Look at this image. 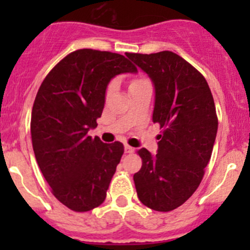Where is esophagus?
<instances>
[{"label": "esophagus", "instance_id": "34e87169", "mask_svg": "<svg viewBox=\"0 0 250 250\" xmlns=\"http://www.w3.org/2000/svg\"><path fill=\"white\" fill-rule=\"evenodd\" d=\"M125 153H133L134 152V148H133L132 146L128 145V144H125Z\"/></svg>", "mask_w": 250, "mask_h": 250}]
</instances>
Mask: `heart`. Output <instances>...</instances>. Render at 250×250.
Wrapping results in <instances>:
<instances>
[{
    "label": "heart",
    "mask_w": 250,
    "mask_h": 250,
    "mask_svg": "<svg viewBox=\"0 0 250 250\" xmlns=\"http://www.w3.org/2000/svg\"><path fill=\"white\" fill-rule=\"evenodd\" d=\"M144 78H135V80H133L132 81V83H130V85H129V89L130 88H133V87H135V85H138V84H140L141 82H144ZM113 88H115V83H111V84L109 85V88H107V92H112L113 90Z\"/></svg>",
    "instance_id": "heart-1"
}]
</instances>
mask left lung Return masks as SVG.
Instances as JSON below:
<instances>
[{
    "mask_svg": "<svg viewBox=\"0 0 250 250\" xmlns=\"http://www.w3.org/2000/svg\"><path fill=\"white\" fill-rule=\"evenodd\" d=\"M125 55L152 81V121L163 129L155 156L144 147L138 151V197L153 210H173L197 190L210 160L218 132L213 95L201 72L175 53Z\"/></svg>",
    "mask_w": 250,
    "mask_h": 250,
    "instance_id": "obj_1",
    "label": "left lung"
}]
</instances>
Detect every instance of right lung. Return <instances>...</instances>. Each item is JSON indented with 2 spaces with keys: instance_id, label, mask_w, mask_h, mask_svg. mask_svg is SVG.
I'll return each instance as SVG.
<instances>
[{
  "instance_id": "right-lung-1",
  "label": "right lung",
  "mask_w": 250,
  "mask_h": 250,
  "mask_svg": "<svg viewBox=\"0 0 250 250\" xmlns=\"http://www.w3.org/2000/svg\"><path fill=\"white\" fill-rule=\"evenodd\" d=\"M127 72L138 70L123 55L78 49L50 70L35 98V157L53 195L71 210H92L106 197L125 147L88 132L98 125L110 81Z\"/></svg>"
}]
</instances>
